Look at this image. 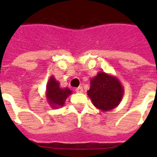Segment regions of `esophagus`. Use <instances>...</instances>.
<instances>
[{"instance_id":"esophagus-1","label":"esophagus","mask_w":157,"mask_h":157,"mask_svg":"<svg viewBox=\"0 0 157 157\" xmlns=\"http://www.w3.org/2000/svg\"><path fill=\"white\" fill-rule=\"evenodd\" d=\"M76 92H77V93H83V88L81 86H79L78 88L76 89Z\"/></svg>"}]
</instances>
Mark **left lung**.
<instances>
[{
  "instance_id": "left-lung-1",
  "label": "left lung",
  "mask_w": 157,
  "mask_h": 157,
  "mask_svg": "<svg viewBox=\"0 0 157 157\" xmlns=\"http://www.w3.org/2000/svg\"><path fill=\"white\" fill-rule=\"evenodd\" d=\"M124 91L123 86L117 76L98 71L90 80V88L87 94L94 107L102 112H108L120 104Z\"/></svg>"
}]
</instances>
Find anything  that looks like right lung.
Segmentation results:
<instances>
[{
    "label": "right lung",
    "mask_w": 157,
    "mask_h": 157,
    "mask_svg": "<svg viewBox=\"0 0 157 157\" xmlns=\"http://www.w3.org/2000/svg\"><path fill=\"white\" fill-rule=\"evenodd\" d=\"M72 91L67 87L62 88L60 84L54 76H51L48 81L45 91V97L48 103L52 108H59L63 107L67 98L71 94Z\"/></svg>",
    "instance_id": "1"
}]
</instances>
